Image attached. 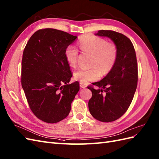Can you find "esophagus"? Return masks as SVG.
Returning a JSON list of instances; mask_svg holds the SVG:
<instances>
[{"mask_svg": "<svg viewBox=\"0 0 159 159\" xmlns=\"http://www.w3.org/2000/svg\"><path fill=\"white\" fill-rule=\"evenodd\" d=\"M80 87H81V88H83V89H84V88H85L86 87V85L84 84H83V83H80Z\"/></svg>", "mask_w": 159, "mask_h": 159, "instance_id": "esophagus-1", "label": "esophagus"}]
</instances>
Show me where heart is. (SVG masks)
<instances>
[{"label":"heart","mask_w":159,"mask_h":159,"mask_svg":"<svg viewBox=\"0 0 159 159\" xmlns=\"http://www.w3.org/2000/svg\"><path fill=\"white\" fill-rule=\"evenodd\" d=\"M79 46L83 52L93 55L90 69H80L74 74V79L80 83L87 84L96 80L101 76L111 72L118 58V49L113 43L93 35L87 34L80 37ZM66 60L70 66H75L78 60L79 52L75 47L68 46L64 52Z\"/></svg>","instance_id":"heart-1"}]
</instances>
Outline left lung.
Wrapping results in <instances>:
<instances>
[{
    "mask_svg": "<svg viewBox=\"0 0 159 159\" xmlns=\"http://www.w3.org/2000/svg\"><path fill=\"white\" fill-rule=\"evenodd\" d=\"M96 36L111 39L117 47L118 58L112 70L99 82L98 89L88 87L92 97L89 110L95 119L112 122L127 111L134 98L138 84V64L134 45L129 39L112 30H99Z\"/></svg>",
    "mask_w": 159,
    "mask_h": 159,
    "instance_id": "8db88e82",
    "label": "left lung"
}]
</instances>
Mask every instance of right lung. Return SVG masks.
Instances as JSON below:
<instances>
[{"instance_id": "obj_1", "label": "right lung", "mask_w": 159, "mask_h": 159, "mask_svg": "<svg viewBox=\"0 0 159 159\" xmlns=\"http://www.w3.org/2000/svg\"><path fill=\"white\" fill-rule=\"evenodd\" d=\"M76 36L53 28L39 30L29 39L21 61V86L34 115L48 123L67 116L79 91L66 60V48Z\"/></svg>"}]
</instances>
